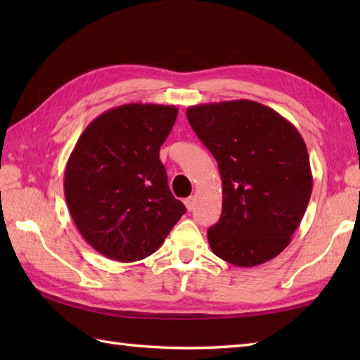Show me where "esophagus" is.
Returning <instances> with one entry per match:
<instances>
[{
  "instance_id": "1",
  "label": "esophagus",
  "mask_w": 360,
  "mask_h": 360,
  "mask_svg": "<svg viewBox=\"0 0 360 360\" xmlns=\"http://www.w3.org/2000/svg\"><path fill=\"white\" fill-rule=\"evenodd\" d=\"M184 204H186V207H187V210H188V212H192V210L195 209V198H193V196H190V198H187V200L184 201Z\"/></svg>"
}]
</instances>
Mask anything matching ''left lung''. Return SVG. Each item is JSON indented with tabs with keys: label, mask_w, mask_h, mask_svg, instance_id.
I'll use <instances>...</instances> for the list:
<instances>
[{
	"label": "left lung",
	"mask_w": 360,
	"mask_h": 360,
	"mask_svg": "<svg viewBox=\"0 0 360 360\" xmlns=\"http://www.w3.org/2000/svg\"><path fill=\"white\" fill-rule=\"evenodd\" d=\"M188 124L217 159L223 212L207 231L213 254L252 267L277 257L308 207L309 156L297 128L254 101L187 108Z\"/></svg>",
	"instance_id": "obj_1"
}]
</instances>
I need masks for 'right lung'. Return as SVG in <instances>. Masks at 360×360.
I'll return each instance as SVG.
<instances>
[{
    "label": "right lung",
    "instance_id": "1",
    "mask_svg": "<svg viewBox=\"0 0 360 360\" xmlns=\"http://www.w3.org/2000/svg\"><path fill=\"white\" fill-rule=\"evenodd\" d=\"M176 116L170 105L116 106L91 122L68 159V209L83 238L106 258H147L186 213L159 159Z\"/></svg>",
    "mask_w": 360,
    "mask_h": 360
}]
</instances>
